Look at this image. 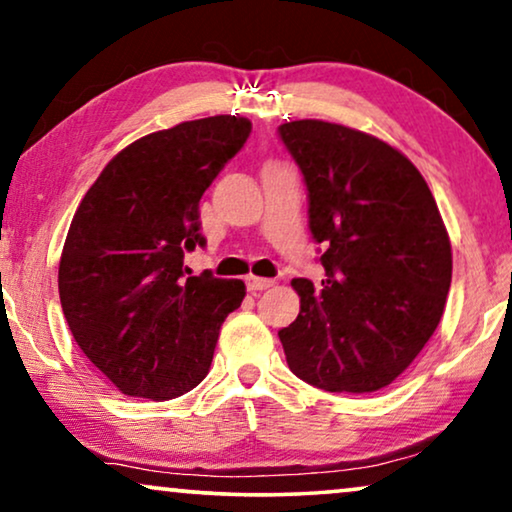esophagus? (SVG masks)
<instances>
[{
	"instance_id": "obj_1",
	"label": "esophagus",
	"mask_w": 512,
	"mask_h": 512,
	"mask_svg": "<svg viewBox=\"0 0 512 512\" xmlns=\"http://www.w3.org/2000/svg\"><path fill=\"white\" fill-rule=\"evenodd\" d=\"M270 286H275V279H263V277H247V289L251 291V293H256V291H265V289H270Z\"/></svg>"
}]
</instances>
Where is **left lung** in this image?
<instances>
[{
  "instance_id": "1",
  "label": "left lung",
  "mask_w": 512,
  "mask_h": 512,
  "mask_svg": "<svg viewBox=\"0 0 512 512\" xmlns=\"http://www.w3.org/2000/svg\"><path fill=\"white\" fill-rule=\"evenodd\" d=\"M279 135L303 170L326 270L321 284L291 282L300 312L279 331L286 363L317 389L380 391L445 312L452 244L443 216L408 156L368 132L303 118Z\"/></svg>"
}]
</instances>
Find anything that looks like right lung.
Returning <instances> with one entry per match:
<instances>
[{
	"label": "right lung",
	"mask_w": 512,
	"mask_h": 512,
	"mask_svg": "<svg viewBox=\"0 0 512 512\" xmlns=\"http://www.w3.org/2000/svg\"><path fill=\"white\" fill-rule=\"evenodd\" d=\"M251 121L209 116L151 132L109 160L83 195L58 289L76 345L125 396L170 401L205 380L242 279L188 277L205 244L198 202L242 149Z\"/></svg>",
	"instance_id": "add662e5"
}]
</instances>
